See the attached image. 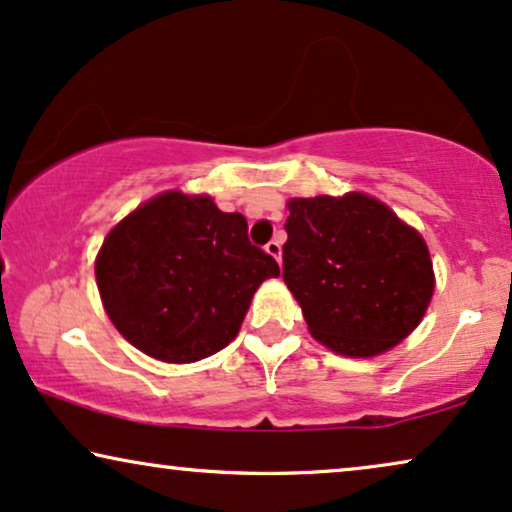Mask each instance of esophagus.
I'll return each mask as SVG.
<instances>
[{
    "instance_id": "obj_1",
    "label": "esophagus",
    "mask_w": 512,
    "mask_h": 512,
    "mask_svg": "<svg viewBox=\"0 0 512 512\" xmlns=\"http://www.w3.org/2000/svg\"><path fill=\"white\" fill-rule=\"evenodd\" d=\"M264 250H267L276 262H281V241H269L264 245Z\"/></svg>"
}]
</instances>
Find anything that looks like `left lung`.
<instances>
[{"instance_id": "1", "label": "left lung", "mask_w": 512, "mask_h": 512, "mask_svg": "<svg viewBox=\"0 0 512 512\" xmlns=\"http://www.w3.org/2000/svg\"><path fill=\"white\" fill-rule=\"evenodd\" d=\"M283 281L309 333L345 357H373L423 319L435 278L428 245L364 193L288 203Z\"/></svg>"}]
</instances>
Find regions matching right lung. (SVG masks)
<instances>
[{"instance_id": "right-lung-1", "label": "right lung", "mask_w": 512, "mask_h": 512, "mask_svg": "<svg viewBox=\"0 0 512 512\" xmlns=\"http://www.w3.org/2000/svg\"><path fill=\"white\" fill-rule=\"evenodd\" d=\"M278 274L274 257L250 243L241 212L179 191L127 215L96 257V283L115 328L170 364L229 345L255 290Z\"/></svg>"}]
</instances>
